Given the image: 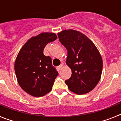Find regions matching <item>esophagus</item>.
I'll use <instances>...</instances> for the list:
<instances>
[{"label":"esophagus","mask_w":121,"mask_h":121,"mask_svg":"<svg viewBox=\"0 0 121 121\" xmlns=\"http://www.w3.org/2000/svg\"><path fill=\"white\" fill-rule=\"evenodd\" d=\"M62 67H63V65H60V66H58V70H61V69L62 68Z\"/></svg>","instance_id":"34e87169"}]
</instances>
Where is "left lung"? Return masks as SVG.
Returning a JSON list of instances; mask_svg holds the SVG:
<instances>
[{"instance_id": "obj_1", "label": "left lung", "mask_w": 121, "mask_h": 121, "mask_svg": "<svg viewBox=\"0 0 121 121\" xmlns=\"http://www.w3.org/2000/svg\"><path fill=\"white\" fill-rule=\"evenodd\" d=\"M60 43L66 48V63L72 70V76L65 80L70 91L78 95L94 89L102 72V59L93 42L85 35L73 29L58 34Z\"/></svg>"}]
</instances>
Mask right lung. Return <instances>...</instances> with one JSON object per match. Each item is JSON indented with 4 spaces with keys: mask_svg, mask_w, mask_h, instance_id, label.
<instances>
[{
    "mask_svg": "<svg viewBox=\"0 0 121 121\" xmlns=\"http://www.w3.org/2000/svg\"><path fill=\"white\" fill-rule=\"evenodd\" d=\"M56 38L55 33H41L29 39L18 53L14 64L16 77L22 90L31 95L42 97L52 90L58 73L43 50Z\"/></svg>",
    "mask_w": 121,
    "mask_h": 121,
    "instance_id": "1",
    "label": "right lung"
}]
</instances>
